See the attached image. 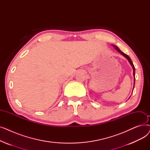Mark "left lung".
<instances>
[{
	"label": "left lung",
	"instance_id": "1",
	"mask_svg": "<svg viewBox=\"0 0 150 150\" xmlns=\"http://www.w3.org/2000/svg\"><path fill=\"white\" fill-rule=\"evenodd\" d=\"M114 48L119 52V53H120L123 56H124L126 58H127L128 60V61H129V62L130 63V64L131 65V66H132V69H133V76H134V86H133V89H134V85H135V67H134V64H133V63H132V61H131V58L129 57V56L128 55H127V54H125V53H124L123 52H122L119 48H118V47H117V46H115V45H112Z\"/></svg>",
	"mask_w": 150,
	"mask_h": 150
}]
</instances>
